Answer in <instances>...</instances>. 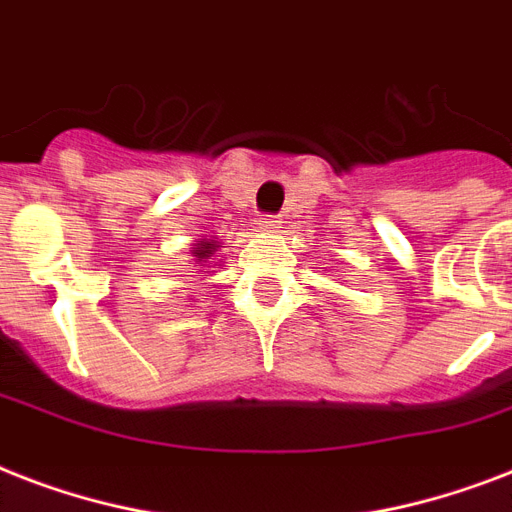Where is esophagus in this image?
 <instances>
[{
	"mask_svg": "<svg viewBox=\"0 0 512 512\" xmlns=\"http://www.w3.org/2000/svg\"><path fill=\"white\" fill-rule=\"evenodd\" d=\"M279 225H281V220L276 215H260V217H257V228H260V231L273 233L276 228H279Z\"/></svg>",
	"mask_w": 512,
	"mask_h": 512,
	"instance_id": "1",
	"label": "esophagus"
}]
</instances>
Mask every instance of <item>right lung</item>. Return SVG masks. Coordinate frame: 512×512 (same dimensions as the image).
<instances>
[{"label": "right lung", "instance_id": "add662e5", "mask_svg": "<svg viewBox=\"0 0 512 512\" xmlns=\"http://www.w3.org/2000/svg\"><path fill=\"white\" fill-rule=\"evenodd\" d=\"M215 241L212 239H204V241H199V244H193V257H196V263H207L209 257L215 255Z\"/></svg>", "mask_w": 512, "mask_h": 512}]
</instances>
